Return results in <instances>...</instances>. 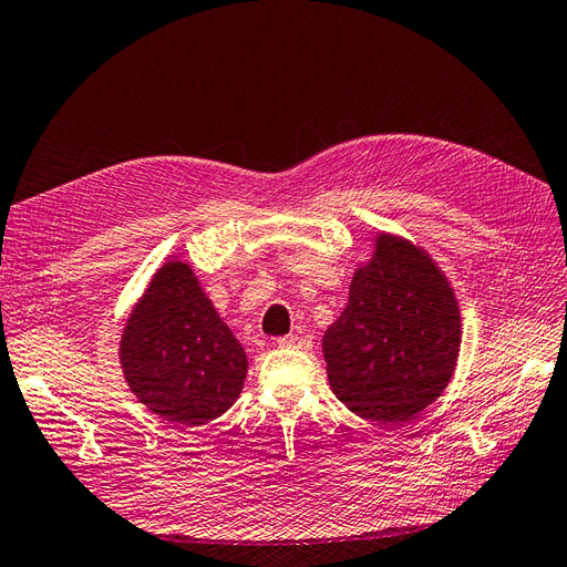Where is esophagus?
Segmentation results:
<instances>
[{"label":"esophagus","instance_id":"esophagus-1","mask_svg":"<svg viewBox=\"0 0 567 567\" xmlns=\"http://www.w3.org/2000/svg\"><path fill=\"white\" fill-rule=\"evenodd\" d=\"M279 348H298V350H310L312 338L310 336H284L277 340Z\"/></svg>","mask_w":567,"mask_h":567}]
</instances>
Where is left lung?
Instances as JSON below:
<instances>
[{"instance_id": "obj_1", "label": "left lung", "mask_w": 567, "mask_h": 567, "mask_svg": "<svg viewBox=\"0 0 567 567\" xmlns=\"http://www.w3.org/2000/svg\"><path fill=\"white\" fill-rule=\"evenodd\" d=\"M461 346L454 290L421 248L381 234L350 300L323 333L336 398L373 423H402L447 388Z\"/></svg>"}]
</instances>
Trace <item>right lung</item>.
I'll list each match as a JSON object with an SVG mask.
<instances>
[{
  "label": "right lung",
  "mask_w": 567,
  "mask_h": 567,
  "mask_svg": "<svg viewBox=\"0 0 567 567\" xmlns=\"http://www.w3.org/2000/svg\"><path fill=\"white\" fill-rule=\"evenodd\" d=\"M120 364L136 400L188 427L225 414L248 371L244 348L184 262H165L136 302Z\"/></svg>",
  "instance_id": "right-lung-1"
}]
</instances>
